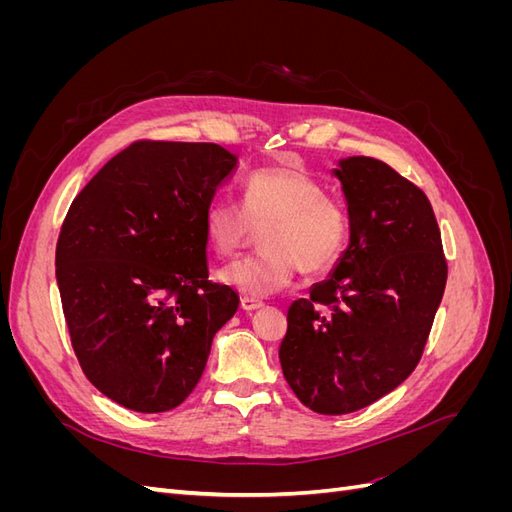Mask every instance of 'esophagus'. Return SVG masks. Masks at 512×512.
<instances>
[{"label": "esophagus", "mask_w": 512, "mask_h": 512, "mask_svg": "<svg viewBox=\"0 0 512 512\" xmlns=\"http://www.w3.org/2000/svg\"><path fill=\"white\" fill-rule=\"evenodd\" d=\"M262 305H265V303H262L260 299L241 297V309H243V312H254V309H260Z\"/></svg>", "instance_id": "esophagus-1"}]
</instances>
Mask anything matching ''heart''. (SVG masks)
<instances>
[{"mask_svg": "<svg viewBox=\"0 0 512 512\" xmlns=\"http://www.w3.org/2000/svg\"><path fill=\"white\" fill-rule=\"evenodd\" d=\"M260 228L262 252L218 273L224 286L252 299L284 290L297 267L305 275L333 269L346 252L350 215L305 170L273 166L245 179L241 207L213 200L203 215L205 239L222 258L235 256Z\"/></svg>", "mask_w": 512, "mask_h": 512, "instance_id": "1", "label": "heart"}]
</instances>
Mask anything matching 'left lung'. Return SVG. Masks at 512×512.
<instances>
[{
	"label": "left lung",
	"instance_id": "1",
	"mask_svg": "<svg viewBox=\"0 0 512 512\" xmlns=\"http://www.w3.org/2000/svg\"><path fill=\"white\" fill-rule=\"evenodd\" d=\"M350 243L333 273L288 309L284 378L303 406L350 414L404 382L446 286L436 215L421 188L374 158L339 160Z\"/></svg>",
	"mask_w": 512,
	"mask_h": 512
}]
</instances>
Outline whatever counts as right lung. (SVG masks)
I'll list each match as a JSON object with an SVG mask.
<instances>
[{
	"instance_id": "obj_1",
	"label": "right lung",
	"mask_w": 512,
	"mask_h": 512,
	"mask_svg": "<svg viewBox=\"0 0 512 512\" xmlns=\"http://www.w3.org/2000/svg\"><path fill=\"white\" fill-rule=\"evenodd\" d=\"M237 156L215 143L138 141L72 200L55 267L83 374L115 404H183L239 307L209 282L203 215Z\"/></svg>"
}]
</instances>
